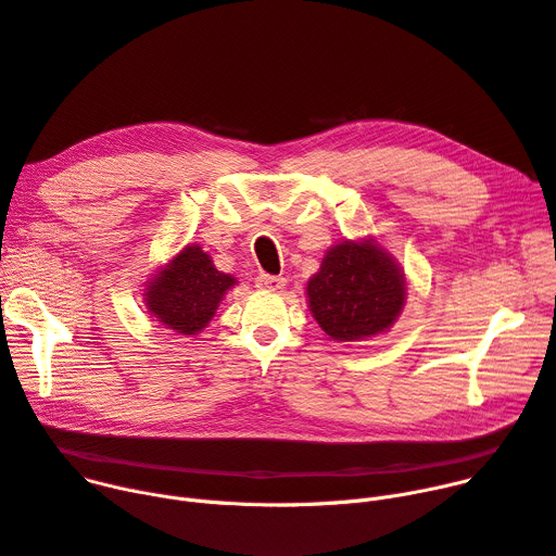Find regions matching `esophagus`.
Returning <instances> with one entry per match:
<instances>
[{
	"instance_id": "1",
	"label": "esophagus",
	"mask_w": 556,
	"mask_h": 556,
	"mask_svg": "<svg viewBox=\"0 0 556 556\" xmlns=\"http://www.w3.org/2000/svg\"><path fill=\"white\" fill-rule=\"evenodd\" d=\"M286 286L283 277H275V275H258L256 277V288L262 290H281Z\"/></svg>"
}]
</instances>
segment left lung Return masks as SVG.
I'll list each match as a JSON object with an SVG mask.
<instances>
[{"instance_id": "obj_1", "label": "left lung", "mask_w": 556, "mask_h": 556, "mask_svg": "<svg viewBox=\"0 0 556 556\" xmlns=\"http://www.w3.org/2000/svg\"><path fill=\"white\" fill-rule=\"evenodd\" d=\"M404 279L374 241L332 245L308 281V304L326 336L353 342L387 330L404 306Z\"/></svg>"}]
</instances>
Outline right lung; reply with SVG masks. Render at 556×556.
<instances>
[{"instance_id": "right-lung-1", "label": "right lung", "mask_w": 556, "mask_h": 556, "mask_svg": "<svg viewBox=\"0 0 556 556\" xmlns=\"http://www.w3.org/2000/svg\"><path fill=\"white\" fill-rule=\"evenodd\" d=\"M235 283L230 275L214 268L199 245H185L147 286L144 300L161 324L182 336H197Z\"/></svg>"}]
</instances>
